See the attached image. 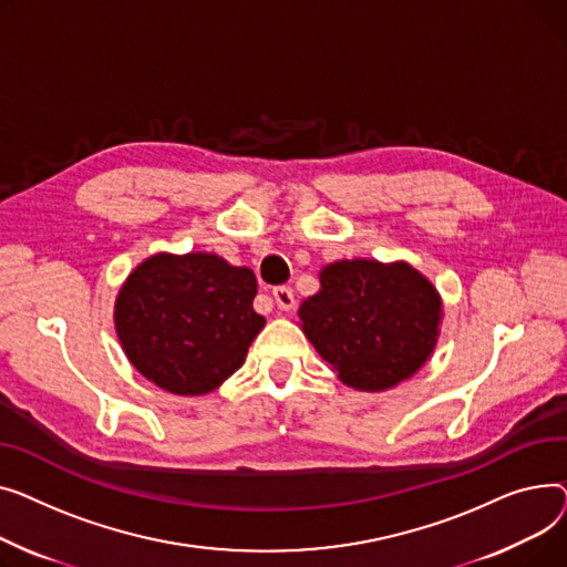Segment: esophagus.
<instances>
[{
    "mask_svg": "<svg viewBox=\"0 0 567 567\" xmlns=\"http://www.w3.org/2000/svg\"><path fill=\"white\" fill-rule=\"evenodd\" d=\"M272 297H275V302H277V307L281 311H290L295 307V295H292V290L288 286H277L272 290Z\"/></svg>",
    "mask_w": 567,
    "mask_h": 567,
    "instance_id": "esophagus-1",
    "label": "esophagus"
}]
</instances>
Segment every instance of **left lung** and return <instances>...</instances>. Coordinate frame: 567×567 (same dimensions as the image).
Segmentation results:
<instances>
[{
  "mask_svg": "<svg viewBox=\"0 0 567 567\" xmlns=\"http://www.w3.org/2000/svg\"><path fill=\"white\" fill-rule=\"evenodd\" d=\"M307 339L341 382L384 391L412 378L437 343L442 299L408 262L339 260L299 307Z\"/></svg>",
  "mask_w": 567,
  "mask_h": 567,
  "instance_id": "left-lung-1",
  "label": "left lung"
}]
</instances>
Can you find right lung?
<instances>
[{
  "mask_svg": "<svg viewBox=\"0 0 567 567\" xmlns=\"http://www.w3.org/2000/svg\"><path fill=\"white\" fill-rule=\"evenodd\" d=\"M256 277L215 254H157L116 297V334L132 365L159 389L202 395L236 373L265 324Z\"/></svg>",
  "mask_w": 567,
  "mask_h": 567,
  "instance_id": "obj_1",
  "label": "right lung"
}]
</instances>
